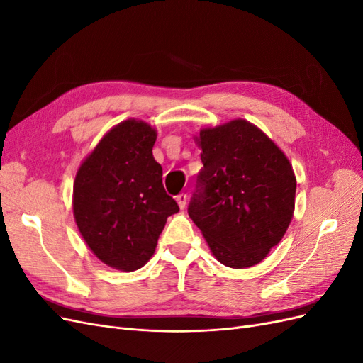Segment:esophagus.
Masks as SVG:
<instances>
[{
    "label": "esophagus",
    "instance_id": "obj_1",
    "mask_svg": "<svg viewBox=\"0 0 363 363\" xmlns=\"http://www.w3.org/2000/svg\"><path fill=\"white\" fill-rule=\"evenodd\" d=\"M177 203H179V206H180V208H184L186 207V203H188V195L186 194H180V195H177Z\"/></svg>",
    "mask_w": 363,
    "mask_h": 363
}]
</instances>
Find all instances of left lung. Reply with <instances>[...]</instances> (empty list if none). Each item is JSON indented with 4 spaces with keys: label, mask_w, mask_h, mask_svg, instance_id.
Segmentation results:
<instances>
[{
    "label": "left lung",
    "mask_w": 363,
    "mask_h": 363,
    "mask_svg": "<svg viewBox=\"0 0 363 363\" xmlns=\"http://www.w3.org/2000/svg\"><path fill=\"white\" fill-rule=\"evenodd\" d=\"M194 139L204 168L189 216L219 263L235 269L255 267L292 221V164L276 142L242 118L201 128Z\"/></svg>",
    "instance_id": "left-lung-1"
}]
</instances>
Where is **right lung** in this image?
Masks as SVG:
<instances>
[{
  "label": "right lung",
  "mask_w": 363,
  "mask_h": 363,
  "mask_svg": "<svg viewBox=\"0 0 363 363\" xmlns=\"http://www.w3.org/2000/svg\"><path fill=\"white\" fill-rule=\"evenodd\" d=\"M156 139L155 127L128 118L107 131L75 174V224L89 250L113 269L144 267L168 216L179 212L152 157Z\"/></svg>",
  "instance_id": "right-lung-1"
}]
</instances>
